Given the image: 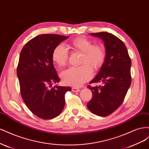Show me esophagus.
<instances>
[{"instance_id": "34e87169", "label": "esophagus", "mask_w": 149, "mask_h": 149, "mask_svg": "<svg viewBox=\"0 0 149 149\" xmlns=\"http://www.w3.org/2000/svg\"><path fill=\"white\" fill-rule=\"evenodd\" d=\"M72 91H73V92H79L80 91V89L78 88H75V87H73L72 88Z\"/></svg>"}]
</instances>
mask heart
<instances>
[{
    "instance_id": "heart-1",
    "label": "heart",
    "mask_w": 149,
    "mask_h": 149,
    "mask_svg": "<svg viewBox=\"0 0 149 149\" xmlns=\"http://www.w3.org/2000/svg\"><path fill=\"white\" fill-rule=\"evenodd\" d=\"M70 47L73 50L82 52L81 66H71L63 71L60 76L65 84L79 86L93 76L92 68L97 69L104 63L106 57L105 49L101 45H93L91 40L83 37L72 40ZM69 52L64 45L59 44L52 53L53 61L59 66H65L68 60Z\"/></svg>"
}]
</instances>
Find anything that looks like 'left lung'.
Here are the masks:
<instances>
[{"label":"left lung","instance_id":"obj_1","mask_svg":"<svg viewBox=\"0 0 149 149\" xmlns=\"http://www.w3.org/2000/svg\"><path fill=\"white\" fill-rule=\"evenodd\" d=\"M90 35L102 39L106 57L100 72L89 83H102L103 85L88 86L93 97L87 107L94 114L107 116L122 104L127 93L131 83V60L125 44L113 34L100 32Z\"/></svg>","mask_w":149,"mask_h":149}]
</instances>
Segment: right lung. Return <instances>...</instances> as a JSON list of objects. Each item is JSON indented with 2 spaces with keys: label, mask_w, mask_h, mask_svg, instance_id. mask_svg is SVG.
I'll return each mask as SVG.
<instances>
[{
  "label": "right lung",
  "mask_w": 149,
  "mask_h": 149,
  "mask_svg": "<svg viewBox=\"0 0 149 149\" xmlns=\"http://www.w3.org/2000/svg\"><path fill=\"white\" fill-rule=\"evenodd\" d=\"M68 37L56 34H42L34 37L22 48L17 66L22 99L29 109L38 118L51 119L63 109L65 94L71 87L56 86L60 82L53 66L54 48Z\"/></svg>",
  "instance_id": "1"
}]
</instances>
